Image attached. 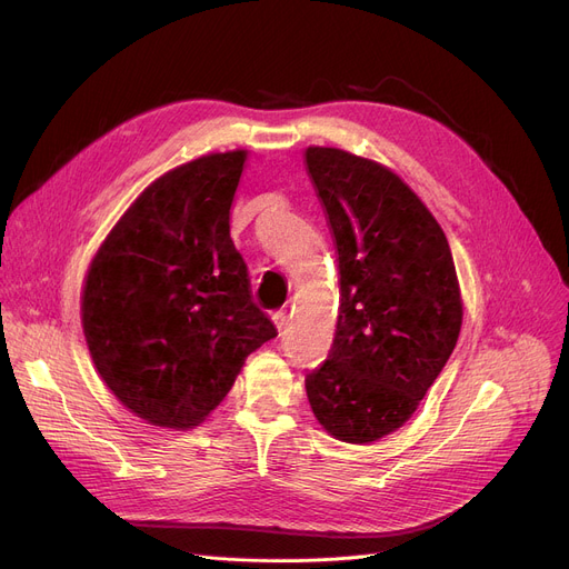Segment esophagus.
Returning <instances> with one entry per match:
<instances>
[{
    "label": "esophagus",
    "instance_id": "esophagus-1",
    "mask_svg": "<svg viewBox=\"0 0 569 569\" xmlns=\"http://www.w3.org/2000/svg\"><path fill=\"white\" fill-rule=\"evenodd\" d=\"M272 320H274V327H277V330L281 332V330H283V327H286V322H288V316H286L283 311H277V313L272 316Z\"/></svg>",
    "mask_w": 569,
    "mask_h": 569
}]
</instances>
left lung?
<instances>
[{"mask_svg": "<svg viewBox=\"0 0 569 569\" xmlns=\"http://www.w3.org/2000/svg\"><path fill=\"white\" fill-rule=\"evenodd\" d=\"M305 163L339 262L337 332L307 397L327 433L367 445L410 420L450 360L461 288L440 223L395 170L316 144Z\"/></svg>", "mask_w": 569, "mask_h": 569, "instance_id": "1", "label": "left lung"}]
</instances>
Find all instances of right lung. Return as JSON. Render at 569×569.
I'll return each instance as SVG.
<instances>
[{
	"instance_id": "add662e5",
	"label": "right lung",
	"mask_w": 569,
	"mask_h": 569,
	"mask_svg": "<svg viewBox=\"0 0 569 569\" xmlns=\"http://www.w3.org/2000/svg\"><path fill=\"white\" fill-rule=\"evenodd\" d=\"M249 152H214L154 179L101 242L80 320L117 401L163 429H193L277 330L251 300L230 239Z\"/></svg>"
}]
</instances>
